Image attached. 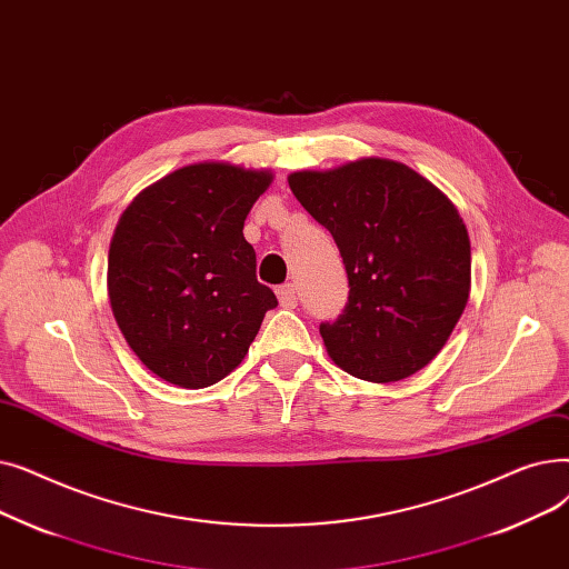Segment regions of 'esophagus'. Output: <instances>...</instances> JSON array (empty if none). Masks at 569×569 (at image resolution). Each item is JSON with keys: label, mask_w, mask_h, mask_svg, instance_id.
<instances>
[{"label": "esophagus", "mask_w": 569, "mask_h": 569, "mask_svg": "<svg viewBox=\"0 0 569 569\" xmlns=\"http://www.w3.org/2000/svg\"><path fill=\"white\" fill-rule=\"evenodd\" d=\"M276 293H278V301H280V306H282V308H287V310L296 308V303H299V299H296V289H293V284H282V287H278V289H276Z\"/></svg>", "instance_id": "1"}]
</instances>
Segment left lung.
Returning <instances> with one entry per match:
<instances>
[{
    "label": "left lung",
    "mask_w": 569,
    "mask_h": 569,
    "mask_svg": "<svg viewBox=\"0 0 569 569\" xmlns=\"http://www.w3.org/2000/svg\"><path fill=\"white\" fill-rule=\"evenodd\" d=\"M340 250L349 296L321 321L329 357L366 382H396L438 357L470 296V238L453 203L400 161L368 157L289 176Z\"/></svg>",
    "instance_id": "8db88e82"
}]
</instances>
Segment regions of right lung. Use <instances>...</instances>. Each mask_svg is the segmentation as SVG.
I'll return each instance as SVG.
<instances>
[{"instance_id":"add662e5","label":"right lung","mask_w":569,"mask_h":569,"mask_svg":"<svg viewBox=\"0 0 569 569\" xmlns=\"http://www.w3.org/2000/svg\"><path fill=\"white\" fill-rule=\"evenodd\" d=\"M270 180L268 171L201 161L146 187L122 212L108 250V299L133 355L164 382H220L278 306L242 236Z\"/></svg>"}]
</instances>
